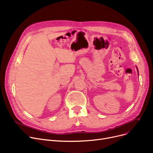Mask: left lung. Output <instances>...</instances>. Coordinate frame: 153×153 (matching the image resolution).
Returning <instances> with one entry per match:
<instances>
[{
	"instance_id": "left-lung-1",
	"label": "left lung",
	"mask_w": 153,
	"mask_h": 153,
	"mask_svg": "<svg viewBox=\"0 0 153 153\" xmlns=\"http://www.w3.org/2000/svg\"><path fill=\"white\" fill-rule=\"evenodd\" d=\"M137 70H138V68H137Z\"/></svg>"
}]
</instances>
